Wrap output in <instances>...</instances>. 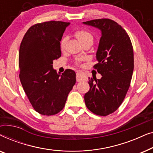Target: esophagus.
<instances>
[{"label":"esophagus","instance_id":"obj_1","mask_svg":"<svg viewBox=\"0 0 153 153\" xmlns=\"http://www.w3.org/2000/svg\"><path fill=\"white\" fill-rule=\"evenodd\" d=\"M85 79V75L83 74V73L81 72H77L76 73V81L78 82H80V81L84 80Z\"/></svg>","mask_w":153,"mask_h":153}]
</instances>
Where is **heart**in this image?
I'll use <instances>...</instances> for the list:
<instances>
[{"label":"heart","instance_id":"obj_1","mask_svg":"<svg viewBox=\"0 0 153 153\" xmlns=\"http://www.w3.org/2000/svg\"><path fill=\"white\" fill-rule=\"evenodd\" d=\"M74 35L82 45L85 43L93 44V35L92 34L90 31L86 30V29H78V30H76V32L74 33ZM67 40H68V38H67L66 37H64L63 38L61 39V41H60V49L62 50H63L65 49V47ZM75 63L76 65H79L80 64V60H76Z\"/></svg>","mask_w":153,"mask_h":153}]
</instances>
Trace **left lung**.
I'll use <instances>...</instances> for the list:
<instances>
[{
    "instance_id": "1",
    "label": "left lung",
    "mask_w": 153,
    "mask_h": 153,
    "mask_svg": "<svg viewBox=\"0 0 153 153\" xmlns=\"http://www.w3.org/2000/svg\"><path fill=\"white\" fill-rule=\"evenodd\" d=\"M100 29L102 37L93 66L102 78L90 79L85 94L87 108L97 116H108L118 109L130 86L134 70V51L128 34L118 23L109 19L83 22Z\"/></svg>"
}]
</instances>
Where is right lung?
Here are the masks:
<instances>
[{"label": "right lung", "mask_w": 153, "mask_h": 153, "mask_svg": "<svg viewBox=\"0 0 153 153\" xmlns=\"http://www.w3.org/2000/svg\"><path fill=\"white\" fill-rule=\"evenodd\" d=\"M69 24L49 21L33 25L20 45V81L33 108L44 116L62 110L76 83L74 71L67 69L60 75L52 65L61 56L60 42Z\"/></svg>", "instance_id": "add662e5"}]
</instances>
